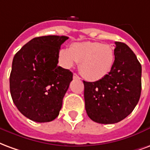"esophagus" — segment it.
Here are the masks:
<instances>
[{"mask_svg":"<svg viewBox=\"0 0 150 150\" xmlns=\"http://www.w3.org/2000/svg\"><path fill=\"white\" fill-rule=\"evenodd\" d=\"M73 78L75 79H80L79 76L78 75H76V74H74V75H73Z\"/></svg>","mask_w":150,"mask_h":150,"instance_id":"1","label":"esophagus"}]
</instances>
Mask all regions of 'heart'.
Returning <instances> with one entry per match:
<instances>
[{"mask_svg":"<svg viewBox=\"0 0 150 150\" xmlns=\"http://www.w3.org/2000/svg\"><path fill=\"white\" fill-rule=\"evenodd\" d=\"M59 59L66 67H71L79 62L82 75L96 81L109 74L115 62V50L110 45L98 42H75L69 50L59 51Z\"/></svg>","mask_w":150,"mask_h":150,"instance_id":"b5f03b06","label":"heart"}]
</instances>
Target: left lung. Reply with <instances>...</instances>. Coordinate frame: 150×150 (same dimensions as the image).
I'll return each instance as SVG.
<instances>
[{
    "mask_svg": "<svg viewBox=\"0 0 150 150\" xmlns=\"http://www.w3.org/2000/svg\"><path fill=\"white\" fill-rule=\"evenodd\" d=\"M109 74L96 82L83 81L88 116L100 124H115L132 112L142 92V65L125 43L116 42Z\"/></svg>",
    "mask_w": 150,
    "mask_h": 150,
    "instance_id": "8db88e82",
    "label": "left lung"
}]
</instances>
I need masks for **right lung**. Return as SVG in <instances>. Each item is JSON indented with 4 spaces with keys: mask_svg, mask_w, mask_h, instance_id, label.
<instances>
[{
    "mask_svg": "<svg viewBox=\"0 0 150 150\" xmlns=\"http://www.w3.org/2000/svg\"><path fill=\"white\" fill-rule=\"evenodd\" d=\"M68 38H34L13 57L9 77L12 99L20 112L35 122L51 121L62 108L73 74L58 62L61 45Z\"/></svg>",
    "mask_w": 150,
    "mask_h": 150,
    "instance_id": "add662e5",
    "label": "right lung"
}]
</instances>
